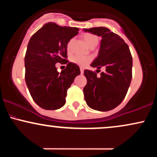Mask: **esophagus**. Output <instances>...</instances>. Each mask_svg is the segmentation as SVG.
Segmentation results:
<instances>
[{
  "mask_svg": "<svg viewBox=\"0 0 157 157\" xmlns=\"http://www.w3.org/2000/svg\"><path fill=\"white\" fill-rule=\"evenodd\" d=\"M83 72H84V69L82 67H80V73L82 75V74H83Z\"/></svg>",
  "mask_w": 157,
  "mask_h": 157,
  "instance_id": "esophagus-1",
  "label": "esophagus"
}]
</instances>
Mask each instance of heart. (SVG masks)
Returning a JSON list of instances; mask_svg holds the SVG:
<instances>
[{"instance_id": "b5f03b06", "label": "heart", "mask_w": 157, "mask_h": 157, "mask_svg": "<svg viewBox=\"0 0 157 157\" xmlns=\"http://www.w3.org/2000/svg\"><path fill=\"white\" fill-rule=\"evenodd\" d=\"M82 38H83L84 41L86 42V44L90 47H95L97 44H98L99 39L96 35H93L91 33H86L84 35H82ZM72 41H69L67 45V50L68 52L70 51V48H71V45ZM92 58L91 57L89 56H80V55H76L74 56L71 58V62L74 63L78 65L79 66L81 67H85V66H87L88 64L91 62Z\"/></svg>"}]
</instances>
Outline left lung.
I'll return each instance as SVG.
<instances>
[{"label": "left lung", "mask_w": 157, "mask_h": 157, "mask_svg": "<svg viewBox=\"0 0 157 157\" xmlns=\"http://www.w3.org/2000/svg\"><path fill=\"white\" fill-rule=\"evenodd\" d=\"M83 30L102 37L98 56L91 66L98 69L105 68L100 77L90 70L84 71L87 79L83 89L85 100L91 109L110 111L121 103L130 86L132 56L124 40L109 29L94 27Z\"/></svg>", "instance_id": "8db88e82"}]
</instances>
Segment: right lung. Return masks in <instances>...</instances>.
Here are the masks:
<instances>
[{"mask_svg": "<svg viewBox=\"0 0 157 157\" xmlns=\"http://www.w3.org/2000/svg\"><path fill=\"white\" fill-rule=\"evenodd\" d=\"M76 27L46 23L32 36L25 55V80L30 94L40 107L46 110L60 109L66 103L67 90L80 70L67 59V44L78 34ZM57 62L67 64L60 73Z\"/></svg>", "mask_w": 157, "mask_h": 157, "instance_id": "1", "label": "right lung"}]
</instances>
